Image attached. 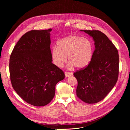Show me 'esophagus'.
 <instances>
[{
  "label": "esophagus",
  "mask_w": 130,
  "mask_h": 130,
  "mask_svg": "<svg viewBox=\"0 0 130 130\" xmlns=\"http://www.w3.org/2000/svg\"><path fill=\"white\" fill-rule=\"evenodd\" d=\"M65 76L66 77H70V76H72V75H73V74L72 73H71V72H65Z\"/></svg>",
  "instance_id": "34e87169"
}]
</instances>
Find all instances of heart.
I'll list each match as a JSON object with an SVG mask.
<instances>
[{
  "instance_id": "b5f03b06",
  "label": "heart",
  "mask_w": 130,
  "mask_h": 130,
  "mask_svg": "<svg viewBox=\"0 0 130 130\" xmlns=\"http://www.w3.org/2000/svg\"><path fill=\"white\" fill-rule=\"evenodd\" d=\"M57 47H53L51 56L53 63L59 68L62 67L68 58L70 60L67 67L73 69L76 66L84 69L90 64L93 57L94 46L90 39L73 35L60 39Z\"/></svg>"
}]
</instances>
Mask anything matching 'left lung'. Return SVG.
Segmentation results:
<instances>
[{"mask_svg": "<svg viewBox=\"0 0 130 130\" xmlns=\"http://www.w3.org/2000/svg\"><path fill=\"white\" fill-rule=\"evenodd\" d=\"M80 31L93 38L95 49L90 64L74 73L78 82L76 95L86 103H96L104 99L117 82L119 67L118 51L101 31Z\"/></svg>", "mask_w": 130, "mask_h": 130, "instance_id": "left-lung-1", "label": "left lung"}]
</instances>
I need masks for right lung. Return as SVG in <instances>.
<instances>
[{
  "label": "right lung",
  "mask_w": 130,
  "mask_h": 130,
  "mask_svg": "<svg viewBox=\"0 0 130 130\" xmlns=\"http://www.w3.org/2000/svg\"><path fill=\"white\" fill-rule=\"evenodd\" d=\"M52 29L32 30L23 35L13 48L9 59L12 86L28 104L43 106L55 96V86L65 78L63 71L52 63Z\"/></svg>",
  "instance_id": "1"
}]
</instances>
